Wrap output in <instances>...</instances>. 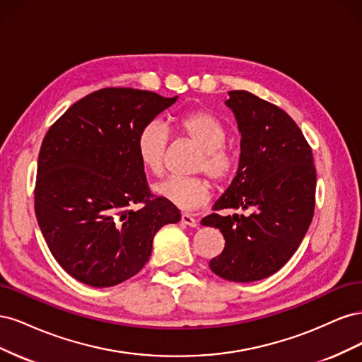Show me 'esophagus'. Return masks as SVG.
Listing matches in <instances>:
<instances>
[{
    "label": "esophagus",
    "mask_w": 362,
    "mask_h": 362,
    "mask_svg": "<svg viewBox=\"0 0 362 362\" xmlns=\"http://www.w3.org/2000/svg\"><path fill=\"white\" fill-rule=\"evenodd\" d=\"M181 223L185 225V226H190V228L198 226V222H196V218L192 214H187V213H184L181 216Z\"/></svg>",
    "instance_id": "esophagus-1"
}]
</instances>
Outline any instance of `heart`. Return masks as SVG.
Here are the masks:
<instances>
[{
	"label": "heart",
	"mask_w": 362,
	"mask_h": 362,
	"mask_svg": "<svg viewBox=\"0 0 362 362\" xmlns=\"http://www.w3.org/2000/svg\"><path fill=\"white\" fill-rule=\"evenodd\" d=\"M173 128L180 134L189 137L201 148L194 169L222 182L231 177L235 161L231 152L225 148L226 129L211 113L193 110L173 119ZM168 152L166 129L158 122H149L140 129L137 136V156L148 172L160 175L164 168ZM156 193L161 199L180 210H193L204 205L211 196V184L205 177H169L156 185Z\"/></svg>",
	"instance_id": "1"
}]
</instances>
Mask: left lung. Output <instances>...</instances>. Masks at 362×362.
<instances>
[{
  "label": "left lung",
  "instance_id": "obj_1",
  "mask_svg": "<svg viewBox=\"0 0 362 362\" xmlns=\"http://www.w3.org/2000/svg\"><path fill=\"white\" fill-rule=\"evenodd\" d=\"M225 104L242 133L240 161L213 210L255 211L213 213L201 223L225 237L223 252L210 269L228 281L252 282L273 275L298 250L314 216L317 175L311 146L279 107L246 90H231Z\"/></svg>",
  "mask_w": 362,
  "mask_h": 362
}]
</instances>
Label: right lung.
Here are the masks:
<instances>
[{"instance_id": "1", "label": "right lung", "mask_w": 362, "mask_h": 362, "mask_svg": "<svg viewBox=\"0 0 362 362\" xmlns=\"http://www.w3.org/2000/svg\"><path fill=\"white\" fill-rule=\"evenodd\" d=\"M177 100L105 87L71 105L42 141L37 223L52 257L86 286L113 287L134 276L158 229L181 221L177 206L151 194L137 156L140 129Z\"/></svg>"}]
</instances>
